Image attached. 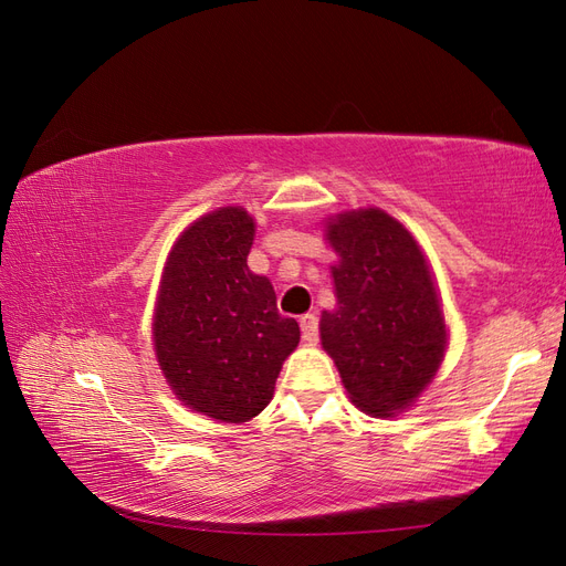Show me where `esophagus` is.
<instances>
[{
    "instance_id": "esophagus-1",
    "label": "esophagus",
    "mask_w": 566,
    "mask_h": 566,
    "mask_svg": "<svg viewBox=\"0 0 566 566\" xmlns=\"http://www.w3.org/2000/svg\"><path fill=\"white\" fill-rule=\"evenodd\" d=\"M300 328H302V339L306 342V345H316V342H318V318L314 314L302 316Z\"/></svg>"
}]
</instances>
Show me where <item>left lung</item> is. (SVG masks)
I'll return each instance as SVG.
<instances>
[{"mask_svg":"<svg viewBox=\"0 0 566 566\" xmlns=\"http://www.w3.org/2000/svg\"><path fill=\"white\" fill-rule=\"evenodd\" d=\"M328 241L337 310L321 316L323 349L349 397L370 416H394L432 380L447 347V325L424 256L382 210L339 214Z\"/></svg>","mask_w":566,"mask_h":566,"instance_id":"1","label":"left lung"}]
</instances>
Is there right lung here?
<instances>
[{
    "instance_id": "obj_1",
    "label": "right lung",
    "mask_w": 566,
    "mask_h": 566,
    "mask_svg": "<svg viewBox=\"0 0 566 566\" xmlns=\"http://www.w3.org/2000/svg\"><path fill=\"white\" fill-rule=\"evenodd\" d=\"M254 221L221 208L186 229L160 285L156 354L177 397L198 413L245 422L262 413L300 325L279 314L276 293L248 269Z\"/></svg>"
}]
</instances>
